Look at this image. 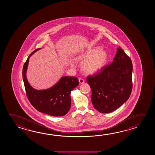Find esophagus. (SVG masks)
Returning <instances> with one entry per match:
<instances>
[{"instance_id": "obj_1", "label": "esophagus", "mask_w": 155, "mask_h": 155, "mask_svg": "<svg viewBox=\"0 0 155 155\" xmlns=\"http://www.w3.org/2000/svg\"><path fill=\"white\" fill-rule=\"evenodd\" d=\"M79 83H80V84H83V83H84V82H85L84 80V79H82V78H79Z\"/></svg>"}]
</instances>
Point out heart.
<instances>
[{"instance_id": "b5f03b06", "label": "heart", "mask_w": 155, "mask_h": 155, "mask_svg": "<svg viewBox=\"0 0 155 155\" xmlns=\"http://www.w3.org/2000/svg\"><path fill=\"white\" fill-rule=\"evenodd\" d=\"M108 58L107 53L102 51V49L96 46L91 49L88 50L80 53L76 56L75 60L80 62L81 68L87 74H94L99 72L105 65ZM73 67V64H70Z\"/></svg>"}]
</instances>
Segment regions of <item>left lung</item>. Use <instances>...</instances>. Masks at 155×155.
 <instances>
[{
  "label": "left lung",
  "mask_w": 155,
  "mask_h": 155,
  "mask_svg": "<svg viewBox=\"0 0 155 155\" xmlns=\"http://www.w3.org/2000/svg\"><path fill=\"white\" fill-rule=\"evenodd\" d=\"M132 64L119 47L113 61L87 79L92 91L91 102L101 113L114 111L129 99L132 89Z\"/></svg>",
  "instance_id": "8db88e82"
}]
</instances>
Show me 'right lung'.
Here are the masks:
<instances>
[{
    "mask_svg": "<svg viewBox=\"0 0 155 155\" xmlns=\"http://www.w3.org/2000/svg\"><path fill=\"white\" fill-rule=\"evenodd\" d=\"M41 49L35 50L30 54L23 69V79L26 95L31 104L39 111L52 116L65 115L71 107L70 94L79 85L76 77L63 76L52 87L45 90H36L30 85L26 73L29 58L34 53Z\"/></svg>",
    "mask_w": 155,
    "mask_h": 155,
    "instance_id": "add662e5",
    "label": "right lung"
}]
</instances>
